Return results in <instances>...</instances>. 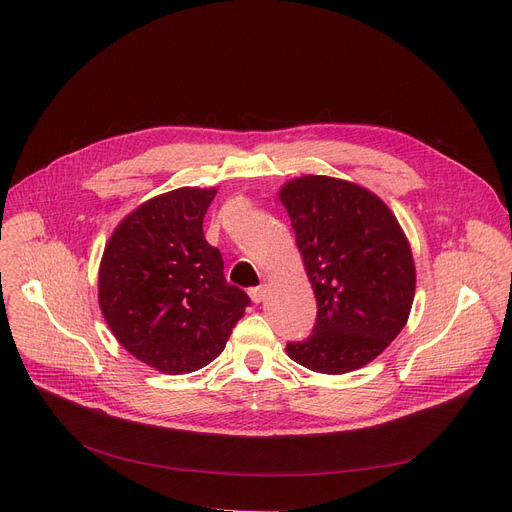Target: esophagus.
I'll use <instances>...</instances> for the list:
<instances>
[{"mask_svg": "<svg viewBox=\"0 0 512 512\" xmlns=\"http://www.w3.org/2000/svg\"><path fill=\"white\" fill-rule=\"evenodd\" d=\"M267 294V286H255V288H249V297L253 303H261L265 299Z\"/></svg>", "mask_w": 512, "mask_h": 512, "instance_id": "1", "label": "esophagus"}]
</instances>
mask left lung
<instances>
[{"instance_id": "left-lung-1", "label": "left lung", "mask_w": 512, "mask_h": 512, "mask_svg": "<svg viewBox=\"0 0 512 512\" xmlns=\"http://www.w3.org/2000/svg\"><path fill=\"white\" fill-rule=\"evenodd\" d=\"M315 292L311 336L286 353L319 373L367 365L405 328L415 263L405 232L367 188L328 176L290 180L280 191Z\"/></svg>"}]
</instances>
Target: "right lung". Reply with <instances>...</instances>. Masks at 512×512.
<instances>
[{
	"instance_id": "obj_1",
	"label": "right lung",
	"mask_w": 512,
	"mask_h": 512,
	"mask_svg": "<svg viewBox=\"0 0 512 512\" xmlns=\"http://www.w3.org/2000/svg\"><path fill=\"white\" fill-rule=\"evenodd\" d=\"M215 188H176L134 209L99 267V307L126 351L170 375L218 357L251 305L203 234Z\"/></svg>"
}]
</instances>
